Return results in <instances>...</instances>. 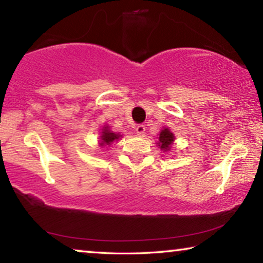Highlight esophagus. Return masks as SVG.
<instances>
[{
  "label": "esophagus",
  "instance_id": "1",
  "mask_svg": "<svg viewBox=\"0 0 263 263\" xmlns=\"http://www.w3.org/2000/svg\"><path fill=\"white\" fill-rule=\"evenodd\" d=\"M136 132L138 133L139 136H144V133H145V126H144V125H138V126L136 127Z\"/></svg>",
  "mask_w": 263,
  "mask_h": 263
}]
</instances>
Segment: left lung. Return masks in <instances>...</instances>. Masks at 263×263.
<instances>
[{"mask_svg":"<svg viewBox=\"0 0 263 263\" xmlns=\"http://www.w3.org/2000/svg\"><path fill=\"white\" fill-rule=\"evenodd\" d=\"M174 135L173 132H170L169 128H163L160 132V137H158V146L161 147V150H163L164 153L165 151H169L170 147H172V144L174 142Z\"/></svg>","mask_w":263,"mask_h":263,"instance_id":"8db88e82","label":"left lung"}]
</instances>
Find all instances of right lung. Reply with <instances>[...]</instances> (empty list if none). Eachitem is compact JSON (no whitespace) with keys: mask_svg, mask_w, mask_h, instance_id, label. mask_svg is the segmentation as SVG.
<instances>
[{"mask_svg":"<svg viewBox=\"0 0 263 263\" xmlns=\"http://www.w3.org/2000/svg\"><path fill=\"white\" fill-rule=\"evenodd\" d=\"M121 135L119 133H116L113 131L109 130L108 126H105L102 128L101 136H100V146H106V145H110L114 140L119 139Z\"/></svg>","mask_w":263,"mask_h":263,"instance_id":"right-lung-1","label":"right lung"}]
</instances>
